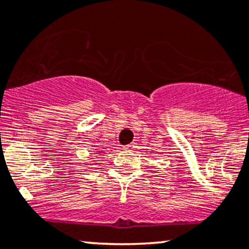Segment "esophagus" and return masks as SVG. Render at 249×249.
Wrapping results in <instances>:
<instances>
[{"label": "esophagus", "mask_w": 249, "mask_h": 249, "mask_svg": "<svg viewBox=\"0 0 249 249\" xmlns=\"http://www.w3.org/2000/svg\"><path fill=\"white\" fill-rule=\"evenodd\" d=\"M134 148H135L134 147V143H130V144L125 145V147H124L125 150H132V149H134Z\"/></svg>", "instance_id": "1"}]
</instances>
